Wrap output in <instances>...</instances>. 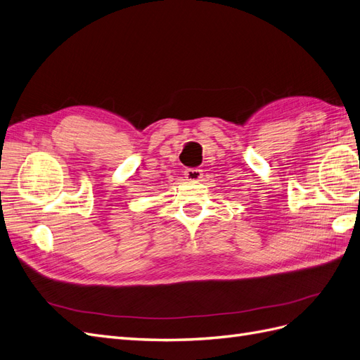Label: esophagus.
<instances>
[{
  "label": "esophagus",
  "instance_id": "esophagus-1",
  "mask_svg": "<svg viewBox=\"0 0 360 360\" xmlns=\"http://www.w3.org/2000/svg\"><path fill=\"white\" fill-rule=\"evenodd\" d=\"M184 177L189 181H200L202 179V169L200 168H189L184 171Z\"/></svg>",
  "mask_w": 360,
  "mask_h": 360
}]
</instances>
